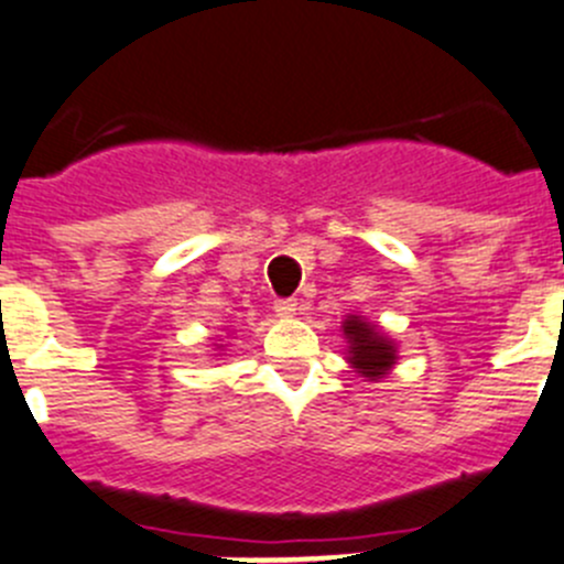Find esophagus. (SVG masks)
Returning a JSON list of instances; mask_svg holds the SVG:
<instances>
[{
	"label": "esophagus",
	"instance_id": "obj_1",
	"mask_svg": "<svg viewBox=\"0 0 564 564\" xmlns=\"http://www.w3.org/2000/svg\"><path fill=\"white\" fill-rule=\"evenodd\" d=\"M275 314L281 316V319H292V316L297 314V303H294V300H278Z\"/></svg>",
	"mask_w": 564,
	"mask_h": 564
}]
</instances>
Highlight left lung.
Listing matches in <instances>:
<instances>
[{"mask_svg":"<svg viewBox=\"0 0 564 564\" xmlns=\"http://www.w3.org/2000/svg\"><path fill=\"white\" fill-rule=\"evenodd\" d=\"M341 333L347 338V364L355 369V375L366 377L369 382H380L382 377L391 375L397 366L399 349L388 333H382L380 325L369 322L360 314H349L341 322Z\"/></svg>","mask_w":564,"mask_h":564,"instance_id":"left-lung-1","label":"left lung"}]
</instances>
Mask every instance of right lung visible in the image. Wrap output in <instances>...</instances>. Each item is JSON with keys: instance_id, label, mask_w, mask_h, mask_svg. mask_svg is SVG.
<instances>
[{"instance_id": "1", "label": "right lung", "mask_w": 564, "mask_h": 564, "mask_svg": "<svg viewBox=\"0 0 564 564\" xmlns=\"http://www.w3.org/2000/svg\"><path fill=\"white\" fill-rule=\"evenodd\" d=\"M215 349H217V352L223 355V349H226V344H223V341H215Z\"/></svg>"}]
</instances>
